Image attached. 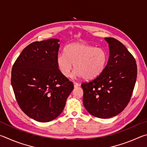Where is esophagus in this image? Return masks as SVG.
<instances>
[{"label":"esophagus","mask_w":147,"mask_h":147,"mask_svg":"<svg viewBox=\"0 0 147 147\" xmlns=\"http://www.w3.org/2000/svg\"><path fill=\"white\" fill-rule=\"evenodd\" d=\"M73 84H74V88H77V87L79 86V84H78V83L74 82Z\"/></svg>","instance_id":"obj_1"}]
</instances>
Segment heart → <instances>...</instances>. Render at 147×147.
Returning <instances> with one entry per match:
<instances>
[{"label": "heart", "mask_w": 147, "mask_h": 147, "mask_svg": "<svg viewBox=\"0 0 147 147\" xmlns=\"http://www.w3.org/2000/svg\"><path fill=\"white\" fill-rule=\"evenodd\" d=\"M108 61V53L106 49L83 43L69 44L65 49V53H59L56 57L57 66L64 76H70L74 67V75L84 77L86 80L97 78Z\"/></svg>", "instance_id": "1"}]
</instances>
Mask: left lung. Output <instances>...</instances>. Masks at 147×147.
Returning a JSON list of instances; mask_svg holds the SVG:
<instances>
[{"mask_svg": "<svg viewBox=\"0 0 147 147\" xmlns=\"http://www.w3.org/2000/svg\"><path fill=\"white\" fill-rule=\"evenodd\" d=\"M109 56L105 69L97 78L83 83V104L92 115L109 119L120 113L128 105L135 86L137 65L123 43L105 38Z\"/></svg>", "mask_w": 147, "mask_h": 147, "instance_id": "1", "label": "left lung"}]
</instances>
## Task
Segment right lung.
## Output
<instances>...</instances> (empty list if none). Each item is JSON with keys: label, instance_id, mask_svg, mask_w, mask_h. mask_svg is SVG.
Masks as SVG:
<instances>
[{"label": "right lung", "instance_id": "add662e5", "mask_svg": "<svg viewBox=\"0 0 147 147\" xmlns=\"http://www.w3.org/2000/svg\"><path fill=\"white\" fill-rule=\"evenodd\" d=\"M59 41L49 39L30 44L12 68L11 83L17 103L38 122L51 121L60 115L74 89L57 66Z\"/></svg>", "mask_w": 147, "mask_h": 147}]
</instances>
